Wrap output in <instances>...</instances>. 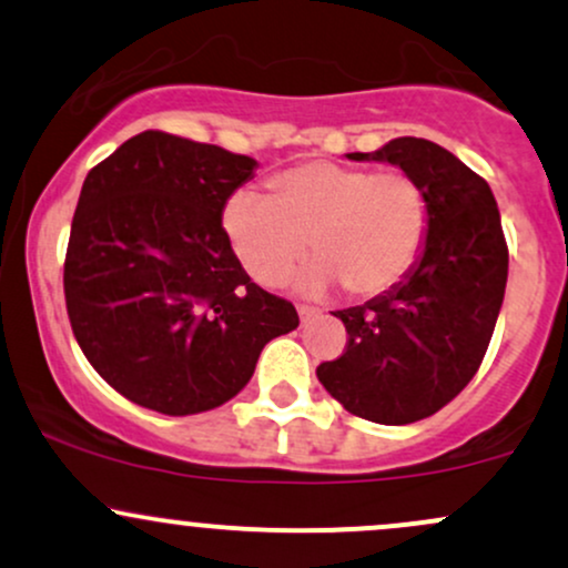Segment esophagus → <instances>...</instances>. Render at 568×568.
<instances>
[{
	"mask_svg": "<svg viewBox=\"0 0 568 568\" xmlns=\"http://www.w3.org/2000/svg\"><path fill=\"white\" fill-rule=\"evenodd\" d=\"M315 315H321V310H315V306H306V304H298V317H302V323L312 321Z\"/></svg>",
	"mask_w": 568,
	"mask_h": 568,
	"instance_id": "34e87169",
	"label": "esophagus"
}]
</instances>
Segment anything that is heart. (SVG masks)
I'll return each mask as SVG.
<instances>
[{"label":"heart","mask_w":568,"mask_h":568,"mask_svg":"<svg viewBox=\"0 0 568 568\" xmlns=\"http://www.w3.org/2000/svg\"><path fill=\"white\" fill-rule=\"evenodd\" d=\"M272 197L234 192L224 207L226 237L240 264L264 285H277L302 262L306 291L344 283L355 296H376L406 277L425 245V186L403 171L315 160L270 181Z\"/></svg>","instance_id":"obj_1"}]
</instances>
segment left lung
<instances>
[{
    "mask_svg": "<svg viewBox=\"0 0 568 568\" xmlns=\"http://www.w3.org/2000/svg\"><path fill=\"white\" fill-rule=\"evenodd\" d=\"M382 160L425 186V251L384 296L334 315L347 328L336 361L317 379L349 414L376 425L433 416L470 384L497 325L507 285V243L486 179L425 139H395Z\"/></svg>",
    "mask_w": 568,
    "mask_h": 568,
    "instance_id": "1",
    "label": "left lung"
}]
</instances>
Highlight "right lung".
<instances>
[{
  "label": "right lung",
  "mask_w": 568,
  "mask_h": 568,
  "mask_svg": "<svg viewBox=\"0 0 568 568\" xmlns=\"http://www.w3.org/2000/svg\"><path fill=\"white\" fill-rule=\"evenodd\" d=\"M256 160L143 130L84 179L63 293L84 357L120 395L168 416L211 410L298 325L226 237V200Z\"/></svg>",
  "instance_id": "right-lung-1"
}]
</instances>
